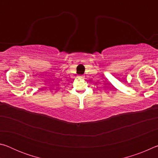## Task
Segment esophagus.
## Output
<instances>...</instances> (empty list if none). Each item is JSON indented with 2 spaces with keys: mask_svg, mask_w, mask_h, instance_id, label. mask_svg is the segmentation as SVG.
<instances>
[{
  "mask_svg": "<svg viewBox=\"0 0 158 158\" xmlns=\"http://www.w3.org/2000/svg\"><path fill=\"white\" fill-rule=\"evenodd\" d=\"M79 77H83V76L81 75V76H79Z\"/></svg>",
  "mask_w": 158,
  "mask_h": 158,
  "instance_id": "obj_1",
  "label": "esophagus"
}]
</instances>
